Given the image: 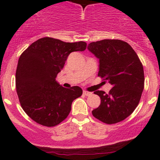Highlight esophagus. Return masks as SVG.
<instances>
[{
    "mask_svg": "<svg viewBox=\"0 0 160 160\" xmlns=\"http://www.w3.org/2000/svg\"><path fill=\"white\" fill-rule=\"evenodd\" d=\"M83 94L85 95V96H90V95H91V92H89V91H87V90H83Z\"/></svg>",
    "mask_w": 160,
    "mask_h": 160,
    "instance_id": "obj_1",
    "label": "esophagus"
}]
</instances>
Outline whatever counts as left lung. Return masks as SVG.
<instances>
[{
    "label": "left lung",
    "mask_w": 160,
    "mask_h": 160,
    "mask_svg": "<svg viewBox=\"0 0 160 160\" xmlns=\"http://www.w3.org/2000/svg\"><path fill=\"white\" fill-rule=\"evenodd\" d=\"M88 49L99 59L98 76L112 85L108 93L94 92L101 98V104L92 114L106 124L122 122L139 103L145 82L142 64L132 46L122 40L93 42Z\"/></svg>",
    "instance_id": "left-lung-1"
}]
</instances>
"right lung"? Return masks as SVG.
<instances>
[{
  "label": "right lung",
  "instance_id": "obj_1",
  "mask_svg": "<svg viewBox=\"0 0 160 160\" xmlns=\"http://www.w3.org/2000/svg\"><path fill=\"white\" fill-rule=\"evenodd\" d=\"M86 47L85 42H65L45 37L22 52L16 70V90L21 106L32 120L52 127L67 118L72 102L83 90L77 86L63 88L56 77L72 52L84 51Z\"/></svg>",
  "mask_w": 160,
  "mask_h": 160
}]
</instances>
